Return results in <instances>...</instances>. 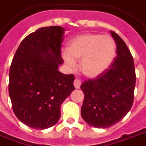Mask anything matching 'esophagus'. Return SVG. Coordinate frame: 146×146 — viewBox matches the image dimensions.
Masks as SVG:
<instances>
[{"label": "esophagus", "mask_w": 146, "mask_h": 146, "mask_svg": "<svg viewBox=\"0 0 146 146\" xmlns=\"http://www.w3.org/2000/svg\"><path fill=\"white\" fill-rule=\"evenodd\" d=\"M73 84H74V87H76V89H78L80 87V85H81V82L80 80H79V79L76 78L74 80V81H73Z\"/></svg>", "instance_id": "esophagus-1"}]
</instances>
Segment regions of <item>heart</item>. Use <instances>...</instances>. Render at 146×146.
<instances>
[{"label":"heart","mask_w":146,"mask_h":146,"mask_svg":"<svg viewBox=\"0 0 146 146\" xmlns=\"http://www.w3.org/2000/svg\"><path fill=\"white\" fill-rule=\"evenodd\" d=\"M117 47L110 35L87 33L74 38L62 52L66 64L70 70L76 67L74 59L80 60V70L88 77L104 73L114 62Z\"/></svg>","instance_id":"obj_1"}]
</instances>
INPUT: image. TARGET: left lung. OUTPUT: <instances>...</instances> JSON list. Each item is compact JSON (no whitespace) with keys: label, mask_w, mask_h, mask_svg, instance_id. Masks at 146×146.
<instances>
[{"label":"left lung","mask_w":146,"mask_h":146,"mask_svg":"<svg viewBox=\"0 0 146 146\" xmlns=\"http://www.w3.org/2000/svg\"><path fill=\"white\" fill-rule=\"evenodd\" d=\"M117 56L109 69L95 79L82 83L83 119L95 128H108L120 121L133 104L135 70L133 57L119 35L111 31Z\"/></svg>","instance_id":"1"}]
</instances>
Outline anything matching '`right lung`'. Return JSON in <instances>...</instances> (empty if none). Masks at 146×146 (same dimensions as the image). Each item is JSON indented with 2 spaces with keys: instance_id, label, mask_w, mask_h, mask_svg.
<instances>
[{
  "instance_id": "obj_1",
  "label": "right lung",
  "mask_w": 146,
  "mask_h": 146,
  "mask_svg": "<svg viewBox=\"0 0 146 146\" xmlns=\"http://www.w3.org/2000/svg\"><path fill=\"white\" fill-rule=\"evenodd\" d=\"M64 31L60 26L40 28L22 40L12 59L8 91L13 111L30 128L56 125L61 104L75 90L73 74L58 70L63 63Z\"/></svg>"
}]
</instances>
